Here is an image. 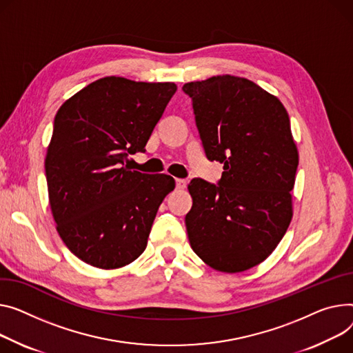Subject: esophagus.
<instances>
[{
    "instance_id": "1",
    "label": "esophagus",
    "mask_w": 353,
    "mask_h": 353,
    "mask_svg": "<svg viewBox=\"0 0 353 353\" xmlns=\"http://www.w3.org/2000/svg\"><path fill=\"white\" fill-rule=\"evenodd\" d=\"M185 185H187V181L184 179H176V187H177V189H184Z\"/></svg>"
}]
</instances>
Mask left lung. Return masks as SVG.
<instances>
[{"label":"left lung","mask_w":353,"mask_h":353,"mask_svg":"<svg viewBox=\"0 0 353 353\" xmlns=\"http://www.w3.org/2000/svg\"><path fill=\"white\" fill-rule=\"evenodd\" d=\"M183 92L192 98L207 159L224 164L219 184H189L190 245L217 271L250 270L275 250L292 219L298 150L288 113L245 78L213 77Z\"/></svg>","instance_id":"8db88e82"}]
</instances>
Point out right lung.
<instances>
[{
	"mask_svg": "<svg viewBox=\"0 0 353 353\" xmlns=\"http://www.w3.org/2000/svg\"><path fill=\"white\" fill-rule=\"evenodd\" d=\"M176 90L173 82L106 77L57 112L45 159L50 204L62 241L83 263L121 268L145 251L174 179L130 170L126 161L145 152Z\"/></svg>",
	"mask_w": 353,
	"mask_h": 353,
	"instance_id": "obj_1",
	"label": "right lung"
}]
</instances>
